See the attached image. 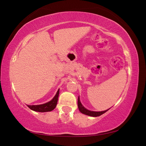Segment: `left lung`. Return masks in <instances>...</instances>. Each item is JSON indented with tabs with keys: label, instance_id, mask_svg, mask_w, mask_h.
Listing matches in <instances>:
<instances>
[{
	"label": "left lung",
	"instance_id": "left-lung-1",
	"mask_svg": "<svg viewBox=\"0 0 146 146\" xmlns=\"http://www.w3.org/2000/svg\"><path fill=\"white\" fill-rule=\"evenodd\" d=\"M78 110L80 111L83 113V114L88 115V116H91V117H99L101 115L104 114V113H106L107 111L109 110L103 111H90L86 109L84 106L82 105L80 101V98L79 97H78Z\"/></svg>",
	"mask_w": 146,
	"mask_h": 146
}]
</instances>
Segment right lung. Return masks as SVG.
Returning a JSON list of instances; mask_svg holds the SVG:
<instances>
[{
    "mask_svg": "<svg viewBox=\"0 0 146 146\" xmlns=\"http://www.w3.org/2000/svg\"><path fill=\"white\" fill-rule=\"evenodd\" d=\"M59 95V90H58L56 94L52 100L49 102H47L44 104L40 105H33V106H28V107L31 109V110L35 111L37 112H48L51 111L53 110L54 109L56 108V104L58 102V98Z\"/></svg>",
    "mask_w": 146,
    "mask_h": 146,
    "instance_id": "add662e5",
    "label": "right lung"
}]
</instances>
